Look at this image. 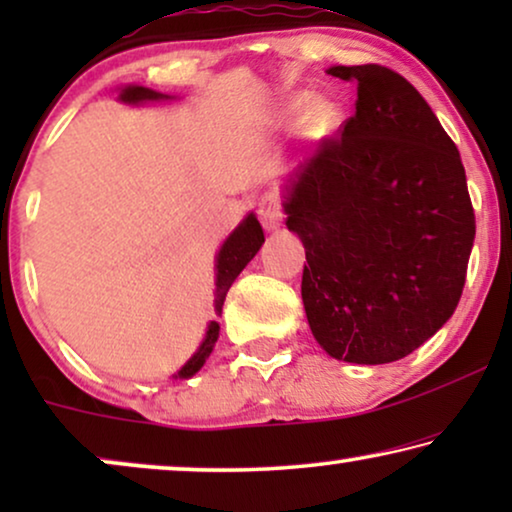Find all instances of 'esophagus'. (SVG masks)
<instances>
[{
    "instance_id": "esophagus-1",
    "label": "esophagus",
    "mask_w": 512,
    "mask_h": 512,
    "mask_svg": "<svg viewBox=\"0 0 512 512\" xmlns=\"http://www.w3.org/2000/svg\"><path fill=\"white\" fill-rule=\"evenodd\" d=\"M258 219H261L265 230H275L282 226L284 212H282V205H279V198L275 193L261 195V200H258Z\"/></svg>"
}]
</instances>
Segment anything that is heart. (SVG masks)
I'll return each mask as SVG.
<instances>
[{"label":"heart","instance_id":"obj_1","mask_svg":"<svg viewBox=\"0 0 512 512\" xmlns=\"http://www.w3.org/2000/svg\"><path fill=\"white\" fill-rule=\"evenodd\" d=\"M305 128L312 132V135H324V132L333 130V125L338 123V111H335L328 102H312L310 107L305 109Z\"/></svg>","mask_w":512,"mask_h":512}]
</instances>
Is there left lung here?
I'll return each instance as SVG.
<instances>
[{"label":"left lung","mask_w":512,"mask_h":512,"mask_svg":"<svg viewBox=\"0 0 512 512\" xmlns=\"http://www.w3.org/2000/svg\"><path fill=\"white\" fill-rule=\"evenodd\" d=\"M356 111L296 167L286 226L305 244L303 305L333 359L391 363L457 310L475 237L459 151L410 81L331 67Z\"/></svg>","instance_id":"8db88e82"}]
</instances>
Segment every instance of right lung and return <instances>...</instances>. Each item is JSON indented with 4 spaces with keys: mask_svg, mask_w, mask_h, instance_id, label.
<instances>
[{
    "mask_svg": "<svg viewBox=\"0 0 512 512\" xmlns=\"http://www.w3.org/2000/svg\"><path fill=\"white\" fill-rule=\"evenodd\" d=\"M160 97H165V95L156 93V90L142 88V86H130L121 93L123 102H146V100H160ZM263 242H265V235H263L261 223H258L254 214H249L247 219H244L240 226L235 228V233L228 237L226 244H223L219 251V258H216V300H214L216 312H221L223 300H226L230 284H233L235 277L244 270V265H247L251 258L256 256V251L261 249ZM216 338H219V324L212 321V324H209L205 342H202L198 352L193 354V359L179 370V377H191L198 373L207 356L212 354Z\"/></svg>",
    "mask_w": 512,
    "mask_h": 512,
    "instance_id": "add662e5",
    "label": "right lung"
}]
</instances>
